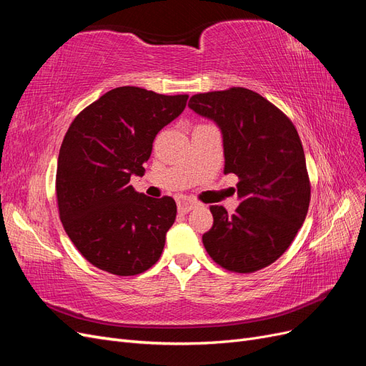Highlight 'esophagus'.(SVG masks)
Returning a JSON list of instances; mask_svg holds the SVG:
<instances>
[{
    "instance_id": "esophagus-1",
    "label": "esophagus",
    "mask_w": 366,
    "mask_h": 366,
    "mask_svg": "<svg viewBox=\"0 0 366 366\" xmlns=\"http://www.w3.org/2000/svg\"><path fill=\"white\" fill-rule=\"evenodd\" d=\"M197 206H198L197 202L189 200V198H182V200L179 202V212L180 214H187V212H191L192 209H195Z\"/></svg>"
}]
</instances>
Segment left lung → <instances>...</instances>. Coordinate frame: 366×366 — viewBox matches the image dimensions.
<instances>
[{
	"instance_id": "obj_1",
	"label": "left lung",
	"mask_w": 366,
	"mask_h": 366,
	"mask_svg": "<svg viewBox=\"0 0 366 366\" xmlns=\"http://www.w3.org/2000/svg\"><path fill=\"white\" fill-rule=\"evenodd\" d=\"M189 107L223 132L224 174H235L239 206L229 215L210 206L203 235L209 257L235 273H253L290 247L308 212L312 184L293 122L261 94L242 86L194 94Z\"/></svg>"
}]
</instances>
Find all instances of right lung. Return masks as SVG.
<instances>
[{"label":"right lung","instance_id":"add662e5","mask_svg":"<svg viewBox=\"0 0 366 366\" xmlns=\"http://www.w3.org/2000/svg\"><path fill=\"white\" fill-rule=\"evenodd\" d=\"M187 94L139 86L107 92L74 117L58 157L59 218L82 257L117 276L147 272L174 224V198H151L129 184L143 175L159 131L179 117Z\"/></svg>","mask_w":366,"mask_h":366}]
</instances>
